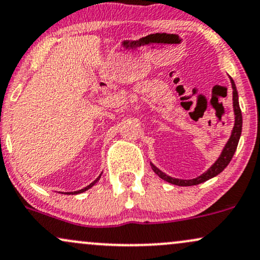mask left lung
I'll return each instance as SVG.
<instances>
[{
	"instance_id": "left-lung-1",
	"label": "left lung",
	"mask_w": 260,
	"mask_h": 260,
	"mask_svg": "<svg viewBox=\"0 0 260 260\" xmlns=\"http://www.w3.org/2000/svg\"><path fill=\"white\" fill-rule=\"evenodd\" d=\"M230 79L231 82V87H233V109H234V115H235V122H234V127L233 131H231L230 138L228 139L226 144L224 145L223 150H221L219 157L215 160V162L211 167L208 168L207 171L203 172L201 176H199L198 178H193V179H179V178H174L166 174L165 172H162L160 168H157L156 166L150 162L151 165L152 171L157 174L161 179H164L168 183L173 184V185H178V186H191V185H198V184H201L203 181L211 179L215 176L220 173V172L224 171V168L229 165V162L233 158L234 154H235L237 144H239L240 137H241V132H242V114H241V109H240V104H239V93H237L235 82L234 80Z\"/></svg>"
}]
</instances>
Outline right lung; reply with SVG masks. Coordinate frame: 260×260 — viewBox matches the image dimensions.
Instances as JSON below:
<instances>
[{"mask_svg": "<svg viewBox=\"0 0 260 260\" xmlns=\"http://www.w3.org/2000/svg\"><path fill=\"white\" fill-rule=\"evenodd\" d=\"M100 177H102V174H100V176L96 178V179L94 180V181H92V183L89 184V185H87L86 187H83V189H81V190H77V191H73V192H67L68 195H77V193H81V192H84V191H87V190L88 189H90V187H92L93 185H95L96 183H98L99 181V179H100ZM62 193V192H61ZM67 193H65V195H67Z\"/></svg>", "mask_w": 260, "mask_h": 260, "instance_id": "1", "label": "right lung"}]
</instances>
